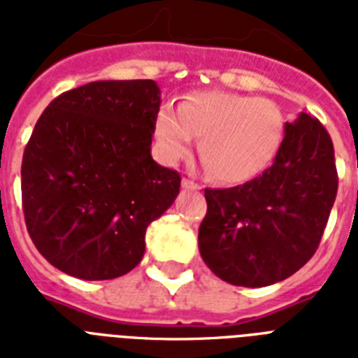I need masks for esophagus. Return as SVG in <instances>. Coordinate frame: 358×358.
<instances>
[{
  "mask_svg": "<svg viewBox=\"0 0 358 358\" xmlns=\"http://www.w3.org/2000/svg\"><path fill=\"white\" fill-rule=\"evenodd\" d=\"M182 187H185V189H201V185L196 184L195 180L187 178V176L182 178Z\"/></svg>",
  "mask_w": 358,
  "mask_h": 358,
  "instance_id": "obj_1",
  "label": "esophagus"
}]
</instances>
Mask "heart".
Instances as JSON below:
<instances>
[{"label":"heart","mask_w":358,"mask_h":358,"mask_svg":"<svg viewBox=\"0 0 358 358\" xmlns=\"http://www.w3.org/2000/svg\"><path fill=\"white\" fill-rule=\"evenodd\" d=\"M282 109L267 98L224 91L195 92L173 108L165 103L156 120V137L165 162L187 156L193 135L208 174L219 182H243L264 169L282 145Z\"/></svg>","instance_id":"heart-1"}]
</instances>
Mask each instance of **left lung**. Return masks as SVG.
I'll list each match as a JSON object with an SVG mask.
<instances>
[{
	"instance_id": "8db88e82",
	"label": "left lung",
	"mask_w": 358,
	"mask_h": 358,
	"mask_svg": "<svg viewBox=\"0 0 358 358\" xmlns=\"http://www.w3.org/2000/svg\"><path fill=\"white\" fill-rule=\"evenodd\" d=\"M282 145L256 178L204 189V264L224 282L260 288L299 271L316 252L338 191L331 135L310 115L286 122Z\"/></svg>"
}]
</instances>
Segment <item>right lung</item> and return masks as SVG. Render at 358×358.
I'll list each match as a JSON object with an SVG mask.
<instances>
[{"label":"right lung","instance_id":"add662e5","mask_svg":"<svg viewBox=\"0 0 358 358\" xmlns=\"http://www.w3.org/2000/svg\"><path fill=\"white\" fill-rule=\"evenodd\" d=\"M159 103L156 81H92L52 100L36 120L22 159V206L53 267L109 280L141 262L148 224L182 182L150 156Z\"/></svg>","mask_w":358,"mask_h":358}]
</instances>
